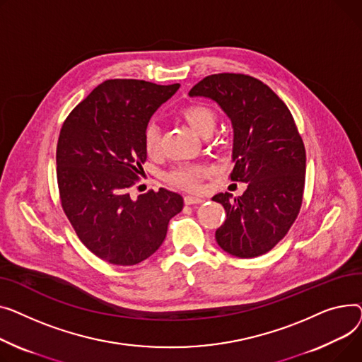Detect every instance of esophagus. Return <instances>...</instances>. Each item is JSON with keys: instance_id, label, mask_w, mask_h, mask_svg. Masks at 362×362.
<instances>
[{"instance_id": "34e87169", "label": "esophagus", "mask_w": 362, "mask_h": 362, "mask_svg": "<svg viewBox=\"0 0 362 362\" xmlns=\"http://www.w3.org/2000/svg\"><path fill=\"white\" fill-rule=\"evenodd\" d=\"M204 199H200V197H193V196H185L184 197V203L185 204H199V203H203Z\"/></svg>"}]
</instances>
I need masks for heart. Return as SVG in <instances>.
Here are the masks:
<instances>
[{"label":"heart","mask_w":362,"mask_h":362,"mask_svg":"<svg viewBox=\"0 0 362 362\" xmlns=\"http://www.w3.org/2000/svg\"><path fill=\"white\" fill-rule=\"evenodd\" d=\"M180 118L199 136H210L216 125V114L204 103H189L180 110ZM143 143L148 156H158L160 152V130L156 124H148L144 130ZM209 174V168L202 165H180L168 175V180L181 188L196 191L202 180Z\"/></svg>","instance_id":"1"}]
</instances>
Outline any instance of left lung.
<instances>
[{"label": "left lung", "instance_id": "8db88e82", "mask_svg": "<svg viewBox=\"0 0 362 362\" xmlns=\"http://www.w3.org/2000/svg\"><path fill=\"white\" fill-rule=\"evenodd\" d=\"M189 96L214 99L233 129L232 181L247 182L240 197L214 196L226 211L216 229L219 247L240 259L270 251L300 214L305 147L285 102L247 74L219 73L200 80Z\"/></svg>", "mask_w": 362, "mask_h": 362}]
</instances>
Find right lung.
Listing matches in <instances>:
<instances>
[{"instance_id":"add662e5","label":"right lung","mask_w":362,"mask_h":362,"mask_svg":"<svg viewBox=\"0 0 362 362\" xmlns=\"http://www.w3.org/2000/svg\"><path fill=\"white\" fill-rule=\"evenodd\" d=\"M180 84L134 78L100 83L64 121L57 144V181L64 214L95 256L117 266L137 264L162 245L184 200L166 188L136 200L147 153L144 130Z\"/></svg>"}]
</instances>
